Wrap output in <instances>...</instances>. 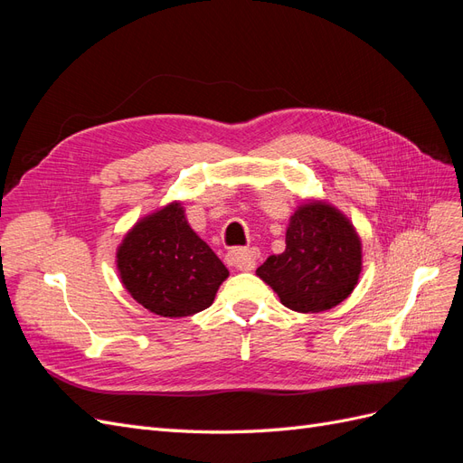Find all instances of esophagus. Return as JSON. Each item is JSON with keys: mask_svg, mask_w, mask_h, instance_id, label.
I'll list each match as a JSON object with an SVG mask.
<instances>
[{"mask_svg": "<svg viewBox=\"0 0 463 463\" xmlns=\"http://www.w3.org/2000/svg\"><path fill=\"white\" fill-rule=\"evenodd\" d=\"M226 260L237 270H253L257 260H259V250L257 249H233L226 255Z\"/></svg>", "mask_w": 463, "mask_h": 463, "instance_id": "1", "label": "esophagus"}]
</instances>
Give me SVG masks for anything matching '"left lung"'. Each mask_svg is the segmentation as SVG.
Returning <instances> with one entry per match:
<instances>
[{
  "mask_svg": "<svg viewBox=\"0 0 463 463\" xmlns=\"http://www.w3.org/2000/svg\"><path fill=\"white\" fill-rule=\"evenodd\" d=\"M363 270L361 237L342 210L326 201L301 203L286 230V250L257 269L282 305L320 313L349 298Z\"/></svg>",
  "mask_w": 463,
  "mask_h": 463,
  "instance_id": "left-lung-1",
  "label": "left lung"
}]
</instances>
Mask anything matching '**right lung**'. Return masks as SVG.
I'll list each match as a JSON object with an SVG mask.
<instances>
[{
  "label": "right lung",
  "instance_id": "add662e5",
  "mask_svg": "<svg viewBox=\"0 0 463 463\" xmlns=\"http://www.w3.org/2000/svg\"><path fill=\"white\" fill-rule=\"evenodd\" d=\"M116 266L129 296L165 318L204 311L230 276L214 250L189 226L181 201L138 220L116 250Z\"/></svg>",
  "mask_w": 463,
  "mask_h": 463
}]
</instances>
